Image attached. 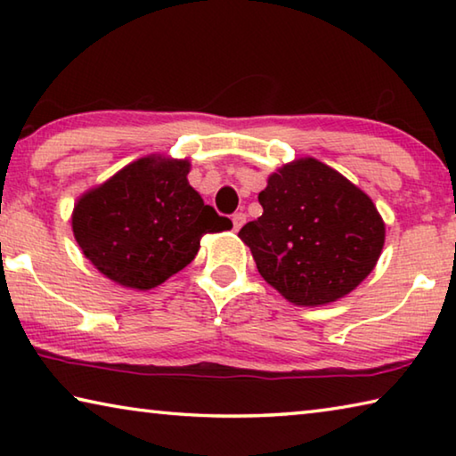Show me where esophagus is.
Segmentation results:
<instances>
[{"mask_svg":"<svg viewBox=\"0 0 456 456\" xmlns=\"http://www.w3.org/2000/svg\"><path fill=\"white\" fill-rule=\"evenodd\" d=\"M231 221H233V229L239 231V229L243 227V223H245V213H241V211L235 213L233 217H231Z\"/></svg>","mask_w":456,"mask_h":456,"instance_id":"esophagus-1","label":"esophagus"}]
</instances>
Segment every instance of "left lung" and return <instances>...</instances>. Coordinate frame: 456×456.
<instances>
[{"label": "left lung", "instance_id": "obj_1", "mask_svg": "<svg viewBox=\"0 0 456 456\" xmlns=\"http://www.w3.org/2000/svg\"><path fill=\"white\" fill-rule=\"evenodd\" d=\"M264 213L239 231L264 280L296 305L356 289L384 247V221L364 191L312 157L283 165L259 192Z\"/></svg>", "mask_w": 456, "mask_h": 456}]
</instances>
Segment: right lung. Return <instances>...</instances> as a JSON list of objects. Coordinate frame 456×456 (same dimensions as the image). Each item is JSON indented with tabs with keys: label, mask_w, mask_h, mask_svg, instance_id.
<instances>
[{
	"label": "right lung",
	"mask_w": 456,
	"mask_h": 456,
	"mask_svg": "<svg viewBox=\"0 0 456 456\" xmlns=\"http://www.w3.org/2000/svg\"><path fill=\"white\" fill-rule=\"evenodd\" d=\"M189 160L144 157L78 199L72 231L100 273L152 289L195 259L200 237L233 227L191 187Z\"/></svg>",
	"instance_id": "right-lung-1"
}]
</instances>
